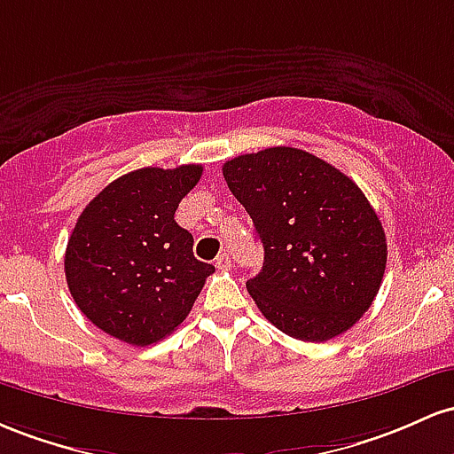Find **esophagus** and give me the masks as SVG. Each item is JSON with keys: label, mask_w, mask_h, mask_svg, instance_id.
<instances>
[{"label": "esophagus", "mask_w": 454, "mask_h": 454, "mask_svg": "<svg viewBox=\"0 0 454 454\" xmlns=\"http://www.w3.org/2000/svg\"><path fill=\"white\" fill-rule=\"evenodd\" d=\"M231 266H233L231 254H229V253L218 254V257H216V268H218V270H229Z\"/></svg>", "instance_id": "1"}]
</instances>
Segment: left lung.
<instances>
[{
	"mask_svg": "<svg viewBox=\"0 0 454 454\" xmlns=\"http://www.w3.org/2000/svg\"><path fill=\"white\" fill-rule=\"evenodd\" d=\"M263 244L262 272L247 281L263 317L298 340L322 343L373 304L388 244L364 192L337 167L268 147L223 165Z\"/></svg>",
	"mask_w": 454,
	"mask_h": 454,
	"instance_id": "8db88e82",
	"label": "left lung"
}]
</instances>
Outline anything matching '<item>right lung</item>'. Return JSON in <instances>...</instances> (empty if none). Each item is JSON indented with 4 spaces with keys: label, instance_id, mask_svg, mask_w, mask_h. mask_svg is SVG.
<instances>
[{
    "label": "right lung",
    "instance_id": "add662e5",
    "mask_svg": "<svg viewBox=\"0 0 454 454\" xmlns=\"http://www.w3.org/2000/svg\"><path fill=\"white\" fill-rule=\"evenodd\" d=\"M201 165L144 167L105 186L81 212L64 257L76 307L96 328L145 348L186 319L214 272L173 218Z\"/></svg>",
    "mask_w": 454,
    "mask_h": 454
}]
</instances>
